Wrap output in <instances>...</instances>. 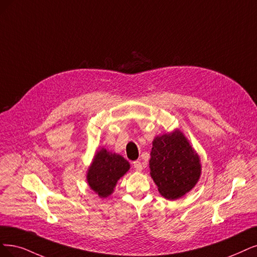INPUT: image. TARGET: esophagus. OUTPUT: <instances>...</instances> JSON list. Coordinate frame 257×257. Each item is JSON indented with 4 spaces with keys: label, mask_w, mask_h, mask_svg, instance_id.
Returning <instances> with one entry per match:
<instances>
[{
    "label": "esophagus",
    "mask_w": 257,
    "mask_h": 257,
    "mask_svg": "<svg viewBox=\"0 0 257 257\" xmlns=\"http://www.w3.org/2000/svg\"><path fill=\"white\" fill-rule=\"evenodd\" d=\"M134 167L136 170H138V172H142L144 168V163L141 162V161H135L134 162Z\"/></svg>",
    "instance_id": "esophagus-1"
}]
</instances>
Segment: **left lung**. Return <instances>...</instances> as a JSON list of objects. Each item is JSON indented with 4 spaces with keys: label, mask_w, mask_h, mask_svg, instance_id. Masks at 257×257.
<instances>
[{
    "label": "left lung",
    "mask_w": 257,
    "mask_h": 257,
    "mask_svg": "<svg viewBox=\"0 0 257 257\" xmlns=\"http://www.w3.org/2000/svg\"><path fill=\"white\" fill-rule=\"evenodd\" d=\"M149 168L160 194L169 200L188 193L201 175L199 156L178 129L155 138Z\"/></svg>",
    "instance_id": "1"
}]
</instances>
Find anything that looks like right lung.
<instances>
[{"mask_svg": "<svg viewBox=\"0 0 257 257\" xmlns=\"http://www.w3.org/2000/svg\"><path fill=\"white\" fill-rule=\"evenodd\" d=\"M129 168L130 164L127 160L101 148L95 155L88 169V184L100 198H107L113 193L117 181Z\"/></svg>", "mask_w": 257, "mask_h": 257, "instance_id": "1", "label": "right lung"}]
</instances>
